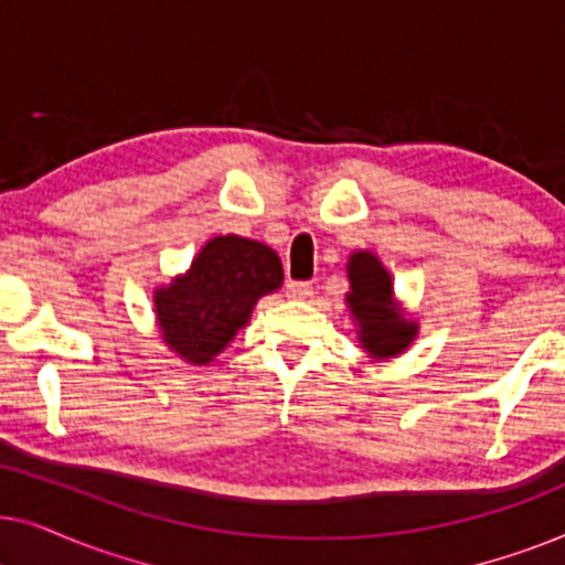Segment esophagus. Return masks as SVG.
Returning a JSON list of instances; mask_svg holds the SVG:
<instances>
[{"label": "esophagus", "instance_id": "34e87169", "mask_svg": "<svg viewBox=\"0 0 565 565\" xmlns=\"http://www.w3.org/2000/svg\"><path fill=\"white\" fill-rule=\"evenodd\" d=\"M285 296L290 300H306L313 296V285L311 282H288L285 285Z\"/></svg>", "mask_w": 565, "mask_h": 565}]
</instances>
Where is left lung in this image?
<instances>
[{"mask_svg": "<svg viewBox=\"0 0 565 565\" xmlns=\"http://www.w3.org/2000/svg\"><path fill=\"white\" fill-rule=\"evenodd\" d=\"M350 292L344 303L358 327L360 347L373 360H391L406 352L419 334V321L404 311L393 292V277L373 252L358 249L347 259Z\"/></svg>", "mask_w": 565, "mask_h": 565, "instance_id": "left-lung-1", "label": "left lung"}]
</instances>
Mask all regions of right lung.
I'll use <instances>...</instances> for the list:
<instances>
[{"instance_id": "obj_1", "label": "right lung", "mask_w": 565, "mask_h": 565, "mask_svg": "<svg viewBox=\"0 0 565 565\" xmlns=\"http://www.w3.org/2000/svg\"><path fill=\"white\" fill-rule=\"evenodd\" d=\"M282 288V262L267 244L213 236L182 275L153 290L161 342L190 365H207L234 342L262 296Z\"/></svg>"}]
</instances>
